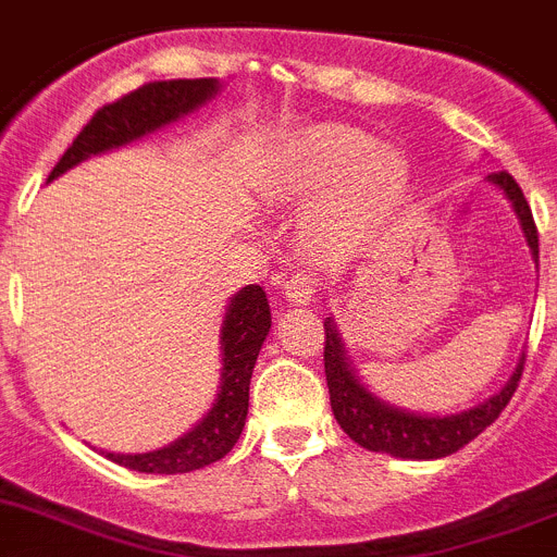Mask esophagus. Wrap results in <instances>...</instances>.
<instances>
[{
  "label": "esophagus",
  "instance_id": "esophagus-1",
  "mask_svg": "<svg viewBox=\"0 0 557 557\" xmlns=\"http://www.w3.org/2000/svg\"><path fill=\"white\" fill-rule=\"evenodd\" d=\"M318 293H320V282L314 278V273H306V270L293 273L287 282H284V295H287L293 304H309Z\"/></svg>",
  "mask_w": 557,
  "mask_h": 557
}]
</instances>
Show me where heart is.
<instances>
[{
    "label": "heart",
    "mask_w": 557,
    "mask_h": 557,
    "mask_svg": "<svg viewBox=\"0 0 557 557\" xmlns=\"http://www.w3.org/2000/svg\"><path fill=\"white\" fill-rule=\"evenodd\" d=\"M284 190L318 201L309 234L320 248L345 251L370 237L406 198L408 162L356 126L320 124L287 143L282 160Z\"/></svg>",
    "instance_id": "obj_1"
}]
</instances>
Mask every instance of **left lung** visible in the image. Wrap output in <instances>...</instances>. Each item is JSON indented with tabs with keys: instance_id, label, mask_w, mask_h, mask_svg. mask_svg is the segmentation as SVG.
<instances>
[{
	"instance_id": "obj_1",
	"label": "left lung",
	"mask_w": 557,
	"mask_h": 557,
	"mask_svg": "<svg viewBox=\"0 0 557 557\" xmlns=\"http://www.w3.org/2000/svg\"><path fill=\"white\" fill-rule=\"evenodd\" d=\"M505 196L511 198L513 209H517L519 221H522V232L528 237L530 251H533L535 264H539V228H535L533 212L530 203L524 201L522 187L517 185V178L508 171H497L488 176ZM325 381H329L331 408H334L336 422L342 431L354 438L356 445L367 447L372 453H386V456L397 458H414V461H428V458H445L450 453L461 450L469 445L478 433L486 431L494 420L499 417L508 403H511L513 392H517L519 379H522L524 359L519 361L517 372L511 381L503 386L494 397H488L483 406L469 408L461 414L453 417H417L392 408L381 403L379 397H372L359 379L354 375L350 364L345 361V350L336 336L331 320H325Z\"/></svg>"
}]
</instances>
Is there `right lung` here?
Masks as SVG:
<instances>
[{"instance_id": "add662e5", "label": "right lung", "mask_w": 557, "mask_h": 557, "mask_svg": "<svg viewBox=\"0 0 557 557\" xmlns=\"http://www.w3.org/2000/svg\"><path fill=\"white\" fill-rule=\"evenodd\" d=\"M218 90V79H162L146 82L132 94L121 96L119 101L99 107L94 119L82 126L65 154L49 173V182L76 162L90 154H101L107 149L124 146L137 140L157 126L176 121L178 115L196 110ZM270 331V306L268 295L259 284H248L239 289L228 304L226 320H223L221 345H223V372L221 392L212 403L209 414L193 428L187 436L176 438L173 445L162 447L143 456H115L107 458L121 467L137 469V472H154V475H178L193 472L207 463H215L237 445L239 433L248 417V386H251L253 364L262 350V342Z\"/></svg>"}]
</instances>
